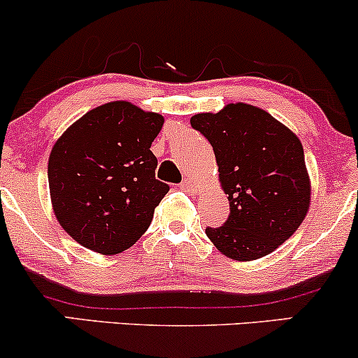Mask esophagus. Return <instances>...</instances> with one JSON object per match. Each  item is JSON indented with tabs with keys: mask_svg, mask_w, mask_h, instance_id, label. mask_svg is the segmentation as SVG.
I'll return each mask as SVG.
<instances>
[{
	"mask_svg": "<svg viewBox=\"0 0 358 358\" xmlns=\"http://www.w3.org/2000/svg\"><path fill=\"white\" fill-rule=\"evenodd\" d=\"M180 187H182L183 190H187V192H190V193H196V192H199V185L193 182L192 178H185L183 182L180 183Z\"/></svg>",
	"mask_w": 358,
	"mask_h": 358,
	"instance_id": "obj_1",
	"label": "esophagus"
}]
</instances>
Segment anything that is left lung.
I'll return each mask as SVG.
<instances>
[{
  "label": "left lung",
  "instance_id": "left-lung-1",
  "mask_svg": "<svg viewBox=\"0 0 358 358\" xmlns=\"http://www.w3.org/2000/svg\"><path fill=\"white\" fill-rule=\"evenodd\" d=\"M190 122L213 148L231 205L225 224L205 234L236 261L268 256L296 232L310 207L301 143L269 113L244 102L195 114Z\"/></svg>",
  "mask_w": 358,
  "mask_h": 358
}]
</instances>
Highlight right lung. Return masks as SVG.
Returning a JSON list of instances; mask_svg holds the SVG:
<instances>
[{"instance_id":"obj_1","label":"right lung","mask_w":358,"mask_h":358,"mask_svg":"<svg viewBox=\"0 0 358 358\" xmlns=\"http://www.w3.org/2000/svg\"><path fill=\"white\" fill-rule=\"evenodd\" d=\"M163 117L124 101L89 110L48 158L53 212L64 231L94 252L129 249L170 187L155 176L151 143Z\"/></svg>"}]
</instances>
